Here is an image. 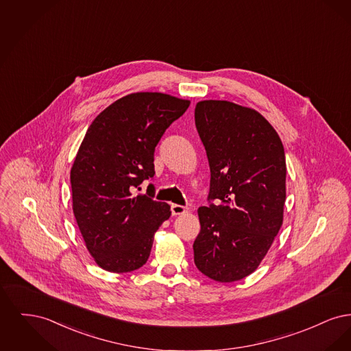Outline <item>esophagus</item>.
I'll list each match as a JSON object with an SVG mask.
<instances>
[{
    "label": "esophagus",
    "instance_id": "obj_1",
    "mask_svg": "<svg viewBox=\"0 0 351 351\" xmlns=\"http://www.w3.org/2000/svg\"><path fill=\"white\" fill-rule=\"evenodd\" d=\"M186 210H188V208L183 206V205H178V204H172V205H171V212H172L173 216L183 215Z\"/></svg>",
    "mask_w": 351,
    "mask_h": 351
}]
</instances>
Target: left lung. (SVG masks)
Listing matches in <instances>:
<instances>
[{"instance_id": "obj_1", "label": "left lung", "mask_w": 351, "mask_h": 351, "mask_svg": "<svg viewBox=\"0 0 351 351\" xmlns=\"http://www.w3.org/2000/svg\"><path fill=\"white\" fill-rule=\"evenodd\" d=\"M195 123L210 168L195 265L216 282H237L261 265L282 228L283 143L262 114L230 101L197 102Z\"/></svg>"}]
</instances>
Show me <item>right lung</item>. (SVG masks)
I'll return each mask as SVG.
<instances>
[{"label": "right lung", "mask_w": 351, "mask_h": 351, "mask_svg": "<svg viewBox=\"0 0 351 351\" xmlns=\"http://www.w3.org/2000/svg\"><path fill=\"white\" fill-rule=\"evenodd\" d=\"M189 101L158 92L132 93L109 105L88 128L71 168L73 215L84 242L101 268L132 272L149 256L154 234L169 218L152 179L154 152Z\"/></svg>", "instance_id": "obj_1"}]
</instances>
